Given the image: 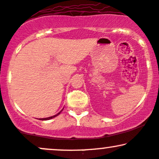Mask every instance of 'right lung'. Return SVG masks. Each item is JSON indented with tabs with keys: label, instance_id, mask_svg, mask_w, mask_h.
I'll return each mask as SVG.
<instances>
[{
	"label": "right lung",
	"instance_id": "obj_1",
	"mask_svg": "<svg viewBox=\"0 0 159 159\" xmlns=\"http://www.w3.org/2000/svg\"><path fill=\"white\" fill-rule=\"evenodd\" d=\"M61 112H61H59L58 114H56V115H55V116H51V117H49V118H41V120H49V119H52V118H55V117H56L57 116H58L59 114H60Z\"/></svg>",
	"mask_w": 159,
	"mask_h": 159
}]
</instances>
